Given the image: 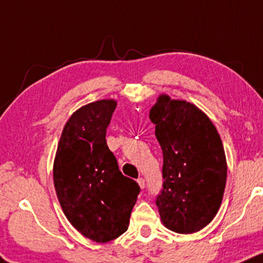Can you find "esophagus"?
<instances>
[{
  "instance_id": "1",
  "label": "esophagus",
  "mask_w": 263,
  "mask_h": 263,
  "mask_svg": "<svg viewBox=\"0 0 263 263\" xmlns=\"http://www.w3.org/2000/svg\"><path fill=\"white\" fill-rule=\"evenodd\" d=\"M138 184H139L140 189H144L145 187V180H144L143 178H139L138 179Z\"/></svg>"
}]
</instances>
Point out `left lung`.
<instances>
[{
    "label": "left lung",
    "instance_id": "8db88e82",
    "mask_svg": "<svg viewBox=\"0 0 263 263\" xmlns=\"http://www.w3.org/2000/svg\"><path fill=\"white\" fill-rule=\"evenodd\" d=\"M163 150V190L156 197L161 222L194 234L214 220L226 186L222 141L210 118L193 103L159 96L150 109Z\"/></svg>",
    "mask_w": 263,
    "mask_h": 263
}]
</instances>
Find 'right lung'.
Wrapping results in <instances>:
<instances>
[{
    "label": "right lung",
    "instance_id": "add662e5",
    "mask_svg": "<svg viewBox=\"0 0 263 263\" xmlns=\"http://www.w3.org/2000/svg\"><path fill=\"white\" fill-rule=\"evenodd\" d=\"M117 108L102 99L77 109L62 132L53 181L64 215L94 242L116 240L128 230L140 187L120 173L105 140Z\"/></svg>",
    "mask_w": 263,
    "mask_h": 263
}]
</instances>
